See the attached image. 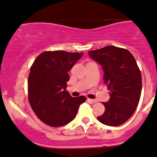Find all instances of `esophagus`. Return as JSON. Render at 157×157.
Returning a JSON list of instances; mask_svg holds the SVG:
<instances>
[{
  "label": "esophagus",
  "instance_id": "obj_1",
  "mask_svg": "<svg viewBox=\"0 0 157 157\" xmlns=\"http://www.w3.org/2000/svg\"><path fill=\"white\" fill-rule=\"evenodd\" d=\"M87 101H88V103H91V104H93V103H96V100L95 99H87Z\"/></svg>",
  "mask_w": 157,
  "mask_h": 157
}]
</instances>
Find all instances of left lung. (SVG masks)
Returning <instances> with one entry per match:
<instances>
[{
    "instance_id": "1",
    "label": "left lung",
    "mask_w": 157,
    "mask_h": 157,
    "mask_svg": "<svg viewBox=\"0 0 157 157\" xmlns=\"http://www.w3.org/2000/svg\"><path fill=\"white\" fill-rule=\"evenodd\" d=\"M88 54L102 66L104 84L111 92L98 120L107 126H120L133 115L141 97L142 80L135 58L129 50L114 46Z\"/></svg>"
}]
</instances>
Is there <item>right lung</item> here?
<instances>
[{
  "label": "right lung",
  "mask_w": 157,
  "mask_h": 157,
  "mask_svg": "<svg viewBox=\"0 0 157 157\" xmlns=\"http://www.w3.org/2000/svg\"><path fill=\"white\" fill-rule=\"evenodd\" d=\"M83 53L57 50L38 56L30 69L28 99L38 118L53 127L69 123L75 118L85 96L72 97L66 91L69 72Z\"/></svg>",
  "instance_id": "right-lung-1"
}]
</instances>
